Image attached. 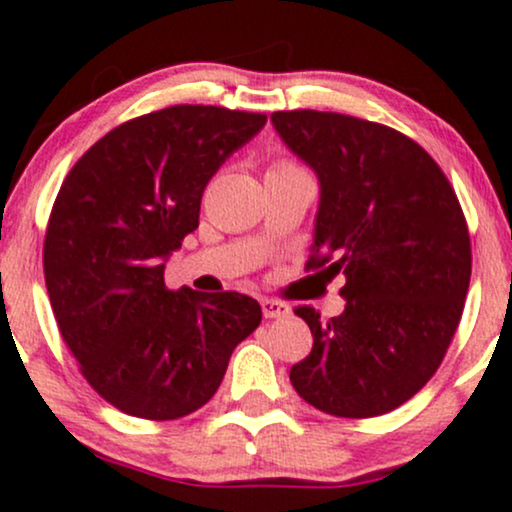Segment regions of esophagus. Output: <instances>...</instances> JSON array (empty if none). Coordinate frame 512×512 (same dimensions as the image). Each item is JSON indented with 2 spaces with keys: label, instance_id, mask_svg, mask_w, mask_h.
Listing matches in <instances>:
<instances>
[{
  "label": "esophagus",
  "instance_id": "obj_1",
  "mask_svg": "<svg viewBox=\"0 0 512 512\" xmlns=\"http://www.w3.org/2000/svg\"><path fill=\"white\" fill-rule=\"evenodd\" d=\"M261 308L266 318H287V315L292 313V308H289L285 301H277V299H263Z\"/></svg>",
  "mask_w": 512,
  "mask_h": 512
}]
</instances>
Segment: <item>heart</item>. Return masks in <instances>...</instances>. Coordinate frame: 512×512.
Wrapping results in <instances>:
<instances>
[{"mask_svg": "<svg viewBox=\"0 0 512 512\" xmlns=\"http://www.w3.org/2000/svg\"><path fill=\"white\" fill-rule=\"evenodd\" d=\"M270 173H304V170H301L299 166H294V163L282 161V163H275V166L270 168Z\"/></svg>", "mask_w": 512, "mask_h": 512, "instance_id": "1", "label": "heart"}]
</instances>
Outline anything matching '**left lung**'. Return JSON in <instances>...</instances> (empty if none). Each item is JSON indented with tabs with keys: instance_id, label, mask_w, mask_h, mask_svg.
Returning <instances> with one entry per match:
<instances>
[{
	"instance_id": "1",
	"label": "left lung",
	"mask_w": 512,
	"mask_h": 512,
	"mask_svg": "<svg viewBox=\"0 0 512 512\" xmlns=\"http://www.w3.org/2000/svg\"><path fill=\"white\" fill-rule=\"evenodd\" d=\"M270 121L320 182L308 266L346 275L339 315L296 308L313 349L289 380L323 413H389L430 382L463 315L472 254L456 192L387 125L311 109Z\"/></svg>"
}]
</instances>
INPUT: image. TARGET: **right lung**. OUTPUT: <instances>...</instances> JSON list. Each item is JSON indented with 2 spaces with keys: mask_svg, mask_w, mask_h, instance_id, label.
I'll use <instances>...</instances> for the list:
<instances>
[{
  "mask_svg": "<svg viewBox=\"0 0 512 512\" xmlns=\"http://www.w3.org/2000/svg\"><path fill=\"white\" fill-rule=\"evenodd\" d=\"M263 125V113L168 106L113 128L63 180L44 237V282L85 380L123 413H194L261 325L251 296L170 292L163 270L199 227L208 180Z\"/></svg>",
  "mask_w": 512,
  "mask_h": 512,
  "instance_id": "1",
  "label": "right lung"
}]
</instances>
